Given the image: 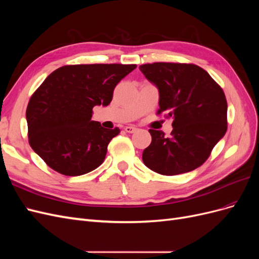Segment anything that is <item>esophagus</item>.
Returning a JSON list of instances; mask_svg holds the SVG:
<instances>
[{
	"instance_id": "esophagus-1",
	"label": "esophagus",
	"mask_w": 259,
	"mask_h": 259,
	"mask_svg": "<svg viewBox=\"0 0 259 259\" xmlns=\"http://www.w3.org/2000/svg\"><path fill=\"white\" fill-rule=\"evenodd\" d=\"M124 131L126 133H130V134H132V133H134L137 131V128L135 126H133V125H128V126H125L124 127Z\"/></svg>"
}]
</instances>
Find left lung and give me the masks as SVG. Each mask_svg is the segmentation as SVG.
<instances>
[{
  "label": "left lung",
  "mask_w": 259,
  "mask_h": 259,
  "mask_svg": "<svg viewBox=\"0 0 259 259\" xmlns=\"http://www.w3.org/2000/svg\"><path fill=\"white\" fill-rule=\"evenodd\" d=\"M159 89L160 108L173 117L169 137L149 130L152 140L143 152L145 165L155 173L173 176L201 166L227 131V100L221 85L193 64L153 62L139 67Z\"/></svg>",
  "instance_id": "obj_1"
}]
</instances>
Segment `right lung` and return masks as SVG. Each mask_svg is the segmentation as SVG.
Listing matches in <instances>:
<instances>
[{
	"instance_id": "add662e5",
	"label": "right lung",
	"mask_w": 259,
	"mask_h": 259,
	"mask_svg": "<svg viewBox=\"0 0 259 259\" xmlns=\"http://www.w3.org/2000/svg\"><path fill=\"white\" fill-rule=\"evenodd\" d=\"M136 65H68L53 71L32 94L26 111L31 148L66 176H80L104 162L120 128L92 121L93 108L111 103L113 91Z\"/></svg>"
}]
</instances>
